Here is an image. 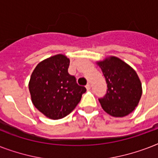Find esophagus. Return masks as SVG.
Listing matches in <instances>:
<instances>
[{"mask_svg": "<svg viewBox=\"0 0 158 158\" xmlns=\"http://www.w3.org/2000/svg\"><path fill=\"white\" fill-rule=\"evenodd\" d=\"M85 87H86V89L89 90V89H90V88H91V85H90V84H87V85Z\"/></svg>", "mask_w": 158, "mask_h": 158, "instance_id": "34e87169", "label": "esophagus"}]
</instances>
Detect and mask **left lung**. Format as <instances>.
<instances>
[{
  "label": "left lung",
  "mask_w": 158,
  "mask_h": 158,
  "mask_svg": "<svg viewBox=\"0 0 158 158\" xmlns=\"http://www.w3.org/2000/svg\"><path fill=\"white\" fill-rule=\"evenodd\" d=\"M107 84V92L99 102L106 112L114 117L129 115L137 106L142 96V84L130 64L116 56L96 61Z\"/></svg>",
  "instance_id": "left-lung-1"
}]
</instances>
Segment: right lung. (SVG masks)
I'll return each mask as SVG.
<instances>
[{
  "label": "right lung",
  "mask_w": 158,
  "mask_h": 158,
  "mask_svg": "<svg viewBox=\"0 0 158 158\" xmlns=\"http://www.w3.org/2000/svg\"><path fill=\"white\" fill-rule=\"evenodd\" d=\"M69 65L66 56L57 54L39 62L31 74L28 89L32 102L52 120L69 115L86 92L68 73Z\"/></svg>",
  "instance_id": "right-lung-1"
}]
</instances>
